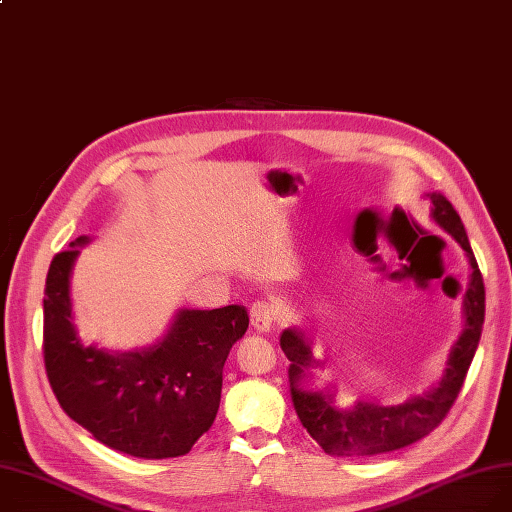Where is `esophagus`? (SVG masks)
<instances>
[{"label":"esophagus","mask_w":512,"mask_h":512,"mask_svg":"<svg viewBox=\"0 0 512 512\" xmlns=\"http://www.w3.org/2000/svg\"><path fill=\"white\" fill-rule=\"evenodd\" d=\"M249 315H251V326H253L259 334H267V332L272 330V324H274V319H276L274 305L265 303V301H257V303L251 307Z\"/></svg>","instance_id":"obj_1"}]
</instances>
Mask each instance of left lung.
<instances>
[{
    "label": "left lung",
    "instance_id": "left-lung-1",
    "mask_svg": "<svg viewBox=\"0 0 512 512\" xmlns=\"http://www.w3.org/2000/svg\"><path fill=\"white\" fill-rule=\"evenodd\" d=\"M429 203V220L450 234L467 257L469 278L463 294V332L450 348L446 369L436 386L398 405H382L375 398H357L355 405L340 407L336 388L313 386V369H326V359L313 357V334L307 328L290 326L280 334V346L290 361L288 378L297 415L309 436L334 456H373L405 448L440 425L461 392L469 365L481 338L486 315V290L475 255L471 251L461 215L438 193H423Z\"/></svg>",
    "mask_w": 512,
    "mask_h": 512
}]
</instances>
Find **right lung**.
<instances>
[{
  "mask_svg": "<svg viewBox=\"0 0 512 512\" xmlns=\"http://www.w3.org/2000/svg\"><path fill=\"white\" fill-rule=\"evenodd\" d=\"M78 236L53 257L43 299L47 378L66 415L95 440L137 459L182 456L211 427L220 409L222 369L245 336V307L178 309L164 336L132 351L85 344L74 324L70 278Z\"/></svg>",
  "mask_w": 512,
  "mask_h": 512,
  "instance_id": "obj_1",
  "label": "right lung"
}]
</instances>
